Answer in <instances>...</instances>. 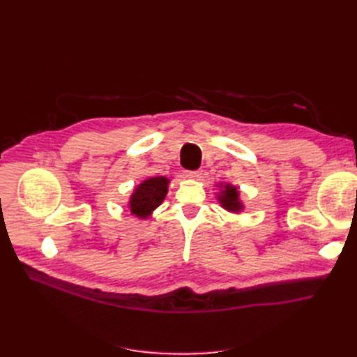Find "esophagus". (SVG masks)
<instances>
[{"instance_id": "esophagus-1", "label": "esophagus", "mask_w": 357, "mask_h": 357, "mask_svg": "<svg viewBox=\"0 0 357 357\" xmlns=\"http://www.w3.org/2000/svg\"><path fill=\"white\" fill-rule=\"evenodd\" d=\"M201 171H185V177L190 178V180H198L201 178Z\"/></svg>"}]
</instances>
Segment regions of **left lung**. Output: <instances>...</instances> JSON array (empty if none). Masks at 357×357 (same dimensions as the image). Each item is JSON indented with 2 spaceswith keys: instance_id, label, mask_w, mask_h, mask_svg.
Instances as JSON below:
<instances>
[{
  "instance_id": "8db88e82",
  "label": "left lung",
  "mask_w": 357,
  "mask_h": 357,
  "mask_svg": "<svg viewBox=\"0 0 357 357\" xmlns=\"http://www.w3.org/2000/svg\"><path fill=\"white\" fill-rule=\"evenodd\" d=\"M218 188L219 192L215 193V198H218L220 207L229 213L241 214L244 211V204L241 201V193L238 190V186L232 185V183L220 181Z\"/></svg>"
}]
</instances>
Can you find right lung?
I'll use <instances>...</instances> for the list:
<instances>
[{"label":"right lung","mask_w":357,"mask_h":357,"mask_svg":"<svg viewBox=\"0 0 357 357\" xmlns=\"http://www.w3.org/2000/svg\"><path fill=\"white\" fill-rule=\"evenodd\" d=\"M169 186V178L165 176L149 177L134 188L128 201V208L134 218L147 220L153 211L164 202Z\"/></svg>","instance_id":"add662e5"}]
</instances>
